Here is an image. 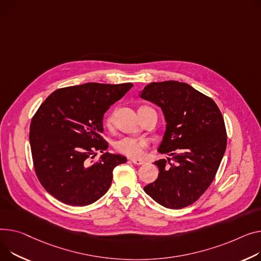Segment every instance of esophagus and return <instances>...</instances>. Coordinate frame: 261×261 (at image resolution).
<instances>
[{"label": "esophagus", "mask_w": 261, "mask_h": 261, "mask_svg": "<svg viewBox=\"0 0 261 261\" xmlns=\"http://www.w3.org/2000/svg\"><path fill=\"white\" fill-rule=\"evenodd\" d=\"M131 162H132L134 165H144V164H145V161L140 160V159H132Z\"/></svg>", "instance_id": "34e87169"}]
</instances>
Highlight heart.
Instances as JSON below:
<instances>
[{
    "label": "heart",
    "mask_w": 261,
    "mask_h": 261,
    "mask_svg": "<svg viewBox=\"0 0 261 261\" xmlns=\"http://www.w3.org/2000/svg\"><path fill=\"white\" fill-rule=\"evenodd\" d=\"M113 115L110 113L106 118V125L110 126L112 124ZM147 141L142 137H129L125 136L121 137L114 143L115 149L121 153L125 154L130 158H137L144 153V150L147 147Z\"/></svg>",
    "instance_id": "obj_1"
}]
</instances>
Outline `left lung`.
<instances>
[{
	"label": "left lung",
	"mask_w": 261,
	"mask_h": 261,
	"mask_svg": "<svg viewBox=\"0 0 261 261\" xmlns=\"http://www.w3.org/2000/svg\"><path fill=\"white\" fill-rule=\"evenodd\" d=\"M140 96L162 108L167 121L160 153L159 177L144 188L169 209L194 203L212 184L227 148L222 114L215 101L192 86L176 81L151 83ZM173 161L169 163V160Z\"/></svg>",
	"instance_id": "8db88e82"
}]
</instances>
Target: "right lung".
Returning a JSON list of instances; mask_svg holds the SVG:
<instances>
[{"mask_svg":"<svg viewBox=\"0 0 261 261\" xmlns=\"http://www.w3.org/2000/svg\"><path fill=\"white\" fill-rule=\"evenodd\" d=\"M132 86L87 83L58 89L44 100L31 119L29 142L36 174L50 195L83 206L107 192L113 169L127 159L109 152L91 159L108 148L100 135L103 114Z\"/></svg>","mask_w":261,"mask_h":261,"instance_id":"add662e5","label":"right lung"}]
</instances>
